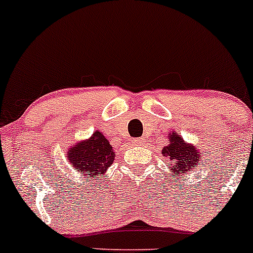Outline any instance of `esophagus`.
Wrapping results in <instances>:
<instances>
[{
	"label": "esophagus",
	"mask_w": 253,
	"mask_h": 253,
	"mask_svg": "<svg viewBox=\"0 0 253 253\" xmlns=\"http://www.w3.org/2000/svg\"><path fill=\"white\" fill-rule=\"evenodd\" d=\"M142 142H143V140H142V138H135L134 140V143H136V144H140V143H142Z\"/></svg>",
	"instance_id": "34e87169"
}]
</instances>
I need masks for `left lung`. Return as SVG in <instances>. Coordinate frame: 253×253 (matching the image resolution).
<instances>
[{"label":"left lung","instance_id":"8db88e82","mask_svg":"<svg viewBox=\"0 0 253 253\" xmlns=\"http://www.w3.org/2000/svg\"><path fill=\"white\" fill-rule=\"evenodd\" d=\"M169 144L163 148V155L169 160V172L180 179L181 175H188L202 165V150L196 148L194 144H189L175 131L169 132Z\"/></svg>","mask_w":253,"mask_h":253}]
</instances>
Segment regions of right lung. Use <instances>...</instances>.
Listing matches in <instances>:
<instances>
[{"label":"right lung","instance_id":"add662e5","mask_svg":"<svg viewBox=\"0 0 253 253\" xmlns=\"http://www.w3.org/2000/svg\"><path fill=\"white\" fill-rule=\"evenodd\" d=\"M116 153L109 140L99 130L87 140L72 146L67 152L70 166L90 183L99 180L111 166Z\"/></svg>","mask_w":253,"mask_h":253}]
</instances>
